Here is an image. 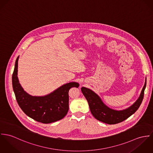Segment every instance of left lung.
Here are the masks:
<instances>
[{"mask_svg":"<svg viewBox=\"0 0 153 153\" xmlns=\"http://www.w3.org/2000/svg\"><path fill=\"white\" fill-rule=\"evenodd\" d=\"M146 86V81L139 98L131 106L123 110L117 111L105 105L94 91L85 87H82V91L87 99L90 111L94 118L108 124H115L121 123L133 114L141 105Z\"/></svg>","mask_w":153,"mask_h":153,"instance_id":"1","label":"left lung"}]
</instances>
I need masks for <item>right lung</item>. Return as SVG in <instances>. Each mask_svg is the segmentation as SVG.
Segmentation results:
<instances>
[{
  "instance_id": "obj_1",
  "label": "right lung",
  "mask_w": 153,
  "mask_h": 153,
  "mask_svg": "<svg viewBox=\"0 0 153 153\" xmlns=\"http://www.w3.org/2000/svg\"><path fill=\"white\" fill-rule=\"evenodd\" d=\"M17 57L12 74V85L17 103L22 111L34 120L48 124L64 118L68 110V91L79 83L71 82L58 88L51 94L42 97L32 96L25 92L17 78Z\"/></svg>"
}]
</instances>
